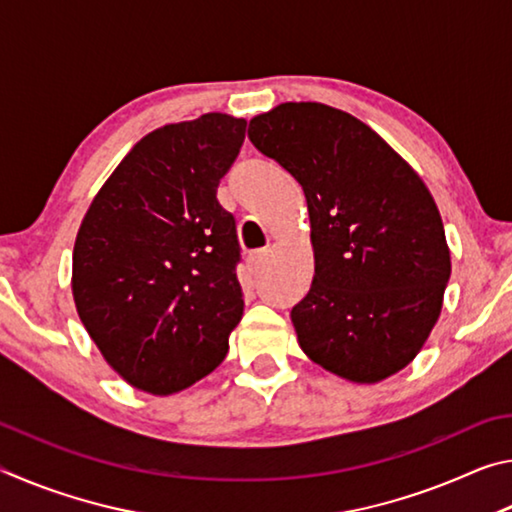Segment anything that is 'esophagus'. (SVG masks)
<instances>
[{
    "label": "esophagus",
    "mask_w": 512,
    "mask_h": 512,
    "mask_svg": "<svg viewBox=\"0 0 512 512\" xmlns=\"http://www.w3.org/2000/svg\"><path fill=\"white\" fill-rule=\"evenodd\" d=\"M266 257H268L266 250H255V253L248 255V264L253 266V268H259V266L266 262Z\"/></svg>",
    "instance_id": "obj_1"
}]
</instances>
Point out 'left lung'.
Masks as SVG:
<instances>
[{"mask_svg": "<svg viewBox=\"0 0 512 512\" xmlns=\"http://www.w3.org/2000/svg\"><path fill=\"white\" fill-rule=\"evenodd\" d=\"M248 137L307 198L314 280L291 309L302 352L354 384L409 366L452 273L427 185L370 126L325 103H280L250 119Z\"/></svg>", "mask_w": 512, "mask_h": 512, "instance_id": "left-lung-1", "label": "left lung"}]
</instances>
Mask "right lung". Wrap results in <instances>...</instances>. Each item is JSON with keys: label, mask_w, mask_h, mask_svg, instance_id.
<instances>
[{"label": "right lung", "mask_w": 512, "mask_h": 512, "mask_svg": "<svg viewBox=\"0 0 512 512\" xmlns=\"http://www.w3.org/2000/svg\"><path fill=\"white\" fill-rule=\"evenodd\" d=\"M246 119L207 112L142 137L76 235L72 296L103 359L137 391L173 395L228 354L244 314L235 216L216 201Z\"/></svg>", "instance_id": "right-lung-1"}]
</instances>
